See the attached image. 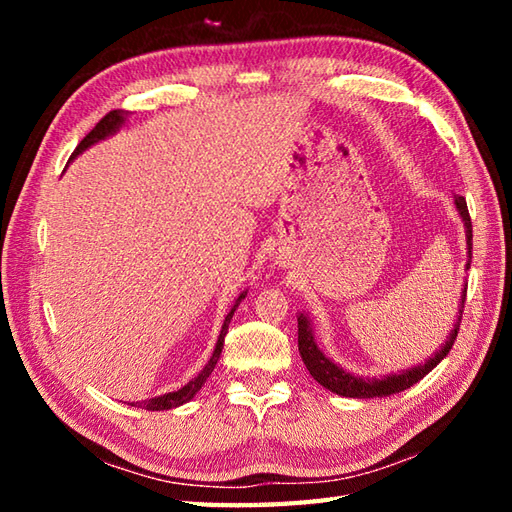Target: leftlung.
<instances>
[{
    "instance_id": "obj_1",
    "label": "left lung",
    "mask_w": 512,
    "mask_h": 512,
    "mask_svg": "<svg viewBox=\"0 0 512 512\" xmlns=\"http://www.w3.org/2000/svg\"><path fill=\"white\" fill-rule=\"evenodd\" d=\"M455 209H458L464 228H466V248H469V262H466V270L471 268V248H473V228H471V217L469 209H466V200L462 195L453 200ZM464 299H466V286L462 290V299H460V310H458V319L453 323V330L447 336V341L440 345L438 352H433L427 361L420 365H413L409 369H402L398 374H385V376H358L347 372L341 365H336L330 361L328 356L321 352V347L314 341V332H312V321L306 312H299V354L306 363L308 372L312 378L317 380L319 385L325 389H330L336 396H345V398H383L398 394V391H405L411 385H416L418 380L427 376L433 367H436L444 356L451 352V347L455 343V336H458L460 330V321H462V308H464Z\"/></svg>"
}]
</instances>
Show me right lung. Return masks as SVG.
Here are the masks:
<instances>
[{
  "label": "right lung",
  "mask_w": 512,
  "mask_h": 512,
  "mask_svg": "<svg viewBox=\"0 0 512 512\" xmlns=\"http://www.w3.org/2000/svg\"><path fill=\"white\" fill-rule=\"evenodd\" d=\"M127 116H129V114L123 112V110H114V112H110V114H105V116L101 118V121L96 123V127L92 129V132L81 140L79 147L74 149V154L70 156V160H74L76 156L83 154V151L88 149V147H92V145H96V143H101V140H105V138L114 136V134L118 132V129H121V127L125 125ZM246 295H248V290H244L242 295H239V297L235 299L231 310H228L226 319H224V325H222V330H220V336H217L215 350H213V354H211V358H209V363H206V365L200 369L198 376L191 378L189 383L184 385V387H180L178 391H169V394H162V396H156V398L129 402V405L138 407V409H147V411H167V409H176V407L184 405V402H189L195 394H198V391L202 389V385L206 383V378L211 376V372L215 369L217 361H220V354H222V347H224V336H226V332H228V323H231L237 306H239V303H242V299H246Z\"/></svg>",
  "instance_id": "right-lung-1"
}]
</instances>
